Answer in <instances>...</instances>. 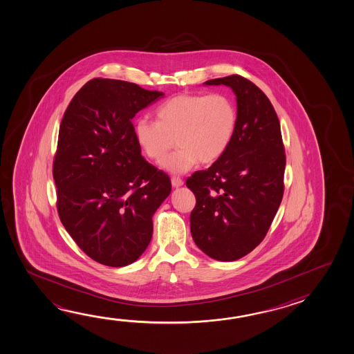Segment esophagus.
Instances as JSON below:
<instances>
[{
  "label": "esophagus",
  "instance_id": "1",
  "mask_svg": "<svg viewBox=\"0 0 354 354\" xmlns=\"http://www.w3.org/2000/svg\"><path fill=\"white\" fill-rule=\"evenodd\" d=\"M184 184V181L179 176H173L171 178V185L174 186V187H179V186L183 185Z\"/></svg>",
  "mask_w": 354,
  "mask_h": 354
}]
</instances>
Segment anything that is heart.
<instances>
[{"label":"heart","mask_w":354,"mask_h":354,"mask_svg":"<svg viewBox=\"0 0 354 354\" xmlns=\"http://www.w3.org/2000/svg\"><path fill=\"white\" fill-rule=\"evenodd\" d=\"M156 120L138 119L136 139L150 160L171 173H185L200 160L212 164L229 149L235 137L239 113L234 100L223 93L179 94L156 108Z\"/></svg>","instance_id":"b5f03b06"}]
</instances>
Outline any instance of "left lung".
I'll use <instances>...</instances> for the list:
<instances>
[{
	"mask_svg": "<svg viewBox=\"0 0 354 354\" xmlns=\"http://www.w3.org/2000/svg\"><path fill=\"white\" fill-rule=\"evenodd\" d=\"M227 86L237 102L235 137L218 160L186 179L196 204L190 230L198 248L235 261L265 239L282 201L286 154L279 120L266 94L242 75L205 82Z\"/></svg>",
	"mask_w": 354,
	"mask_h": 354,
	"instance_id": "obj_1",
	"label": "left lung"
}]
</instances>
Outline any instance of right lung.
<instances>
[{
  "mask_svg": "<svg viewBox=\"0 0 354 354\" xmlns=\"http://www.w3.org/2000/svg\"><path fill=\"white\" fill-rule=\"evenodd\" d=\"M162 95L93 78L63 115L53 160L57 211L82 251L102 265L139 259L153 236L151 217L171 192L169 175L142 156L131 123Z\"/></svg>",
  "mask_w": 354,
  "mask_h": 354,
  "instance_id": "obj_1",
  "label": "right lung"
}]
</instances>
